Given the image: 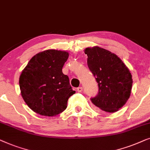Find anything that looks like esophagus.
<instances>
[{
  "label": "esophagus",
  "instance_id": "34e87169",
  "mask_svg": "<svg viewBox=\"0 0 150 150\" xmlns=\"http://www.w3.org/2000/svg\"><path fill=\"white\" fill-rule=\"evenodd\" d=\"M76 90H77V92H81L82 90H83V88H82V87H79V88H77V89H76Z\"/></svg>",
  "mask_w": 150,
  "mask_h": 150
}]
</instances>
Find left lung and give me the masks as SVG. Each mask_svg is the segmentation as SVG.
I'll use <instances>...</instances> for the list:
<instances>
[{
	"label": "left lung",
	"instance_id": "left-lung-1",
	"mask_svg": "<svg viewBox=\"0 0 150 150\" xmlns=\"http://www.w3.org/2000/svg\"><path fill=\"white\" fill-rule=\"evenodd\" d=\"M88 68L95 77L98 93L91 100L96 107L108 113L116 112L129 98L132 79L129 69L116 54L104 48L87 47Z\"/></svg>",
	"mask_w": 150,
	"mask_h": 150
}]
</instances>
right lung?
<instances>
[{"label":"right lung","mask_w":150,"mask_h":150,"mask_svg":"<svg viewBox=\"0 0 150 150\" xmlns=\"http://www.w3.org/2000/svg\"><path fill=\"white\" fill-rule=\"evenodd\" d=\"M69 52L47 50L30 59L19 79L21 94L33 111L45 116H56L66 109L68 99L75 93L62 67Z\"/></svg>","instance_id":"add662e5"}]
</instances>
